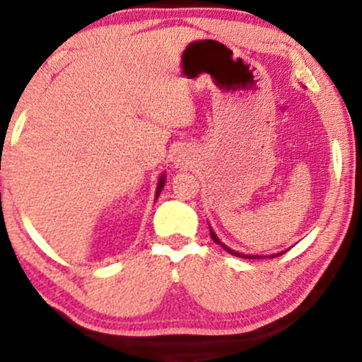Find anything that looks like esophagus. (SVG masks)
Masks as SVG:
<instances>
[{"label": "esophagus", "mask_w": 362, "mask_h": 362, "mask_svg": "<svg viewBox=\"0 0 362 362\" xmlns=\"http://www.w3.org/2000/svg\"><path fill=\"white\" fill-rule=\"evenodd\" d=\"M173 163H175L177 167H187V160L184 156H175L173 157Z\"/></svg>", "instance_id": "obj_1"}]
</instances>
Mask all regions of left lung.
Returning a JSON list of instances; mask_svg holds the SVG:
<instances>
[{"label":"left lung","mask_w":362,"mask_h":362,"mask_svg":"<svg viewBox=\"0 0 362 362\" xmlns=\"http://www.w3.org/2000/svg\"><path fill=\"white\" fill-rule=\"evenodd\" d=\"M210 237H211V240H214V242H215L216 245H220V247H223V250H226V252H228L230 255H233V257H238V258H248V259H259V258H263V257H259V255H245V253L235 252V250L228 248V247H226L225 243H221V242H220V238L216 237L215 231L211 230V226H210ZM283 253H285V252H281V253H274V255H269L268 258H276V257H281Z\"/></svg>","instance_id":"8db88e82"}]
</instances>
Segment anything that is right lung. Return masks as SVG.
Returning <instances> with one entry per match:
<instances>
[{
	"label": "right lung",
	"instance_id": "add662e5",
	"mask_svg": "<svg viewBox=\"0 0 362 362\" xmlns=\"http://www.w3.org/2000/svg\"><path fill=\"white\" fill-rule=\"evenodd\" d=\"M163 185H165V175H160V178H158V184H157V190H156V200L158 199V195H160V192L163 189Z\"/></svg>",
	"mask_w": 362,
	"mask_h": 362
}]
</instances>
